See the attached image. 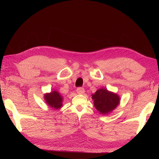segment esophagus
Masks as SVG:
<instances>
[{
  "mask_svg": "<svg viewBox=\"0 0 159 159\" xmlns=\"http://www.w3.org/2000/svg\"><path fill=\"white\" fill-rule=\"evenodd\" d=\"M76 91H77V93H78V94H83L85 92V89L83 88L79 87V88H77Z\"/></svg>",
  "mask_w": 159,
  "mask_h": 159,
  "instance_id": "obj_1",
  "label": "esophagus"
}]
</instances>
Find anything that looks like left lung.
I'll list each match as a JSON object with an SVG mask.
<instances>
[{
    "instance_id": "left-lung-1",
    "label": "left lung",
    "mask_w": 159,
    "mask_h": 159,
    "mask_svg": "<svg viewBox=\"0 0 159 159\" xmlns=\"http://www.w3.org/2000/svg\"><path fill=\"white\" fill-rule=\"evenodd\" d=\"M94 106L102 114H107L111 111L119 103V97L115 93L105 89H98L92 95Z\"/></svg>"
}]
</instances>
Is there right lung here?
<instances>
[{
  "mask_svg": "<svg viewBox=\"0 0 159 159\" xmlns=\"http://www.w3.org/2000/svg\"><path fill=\"white\" fill-rule=\"evenodd\" d=\"M44 99L48 105L51 107L60 109L62 106V97L57 91H52L44 95Z\"/></svg>",
  "mask_w": 159,
  "mask_h": 159,
  "instance_id": "obj_1",
  "label": "right lung"
}]
</instances>
